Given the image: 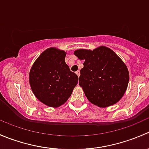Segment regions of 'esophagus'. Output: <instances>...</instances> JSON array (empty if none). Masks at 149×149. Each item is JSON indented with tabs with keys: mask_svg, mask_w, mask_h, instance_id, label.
Segmentation results:
<instances>
[{
	"mask_svg": "<svg viewBox=\"0 0 149 149\" xmlns=\"http://www.w3.org/2000/svg\"><path fill=\"white\" fill-rule=\"evenodd\" d=\"M76 74H77L78 76H80V71H79V70H77V71L76 72Z\"/></svg>",
	"mask_w": 149,
	"mask_h": 149,
	"instance_id": "esophagus-1",
	"label": "esophagus"
}]
</instances>
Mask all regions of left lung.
Segmentation results:
<instances>
[{"label": "left lung", "instance_id": "left-lung-1", "mask_svg": "<svg viewBox=\"0 0 149 149\" xmlns=\"http://www.w3.org/2000/svg\"><path fill=\"white\" fill-rule=\"evenodd\" d=\"M74 54L84 61L79 84L88 101L100 107L118 102L129 81L128 70L120 58L104 46L93 51L78 49Z\"/></svg>", "mask_w": 149, "mask_h": 149}]
</instances>
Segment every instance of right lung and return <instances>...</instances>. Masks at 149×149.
I'll return each instance as SVG.
<instances>
[{
    "mask_svg": "<svg viewBox=\"0 0 149 149\" xmlns=\"http://www.w3.org/2000/svg\"><path fill=\"white\" fill-rule=\"evenodd\" d=\"M65 52L49 48L31 67L29 83L33 93L41 102L52 107L63 104L70 97L79 77L65 63Z\"/></svg>",
    "mask_w": 149,
    "mask_h": 149,
    "instance_id": "obj_1",
    "label": "right lung"
}]
</instances>
